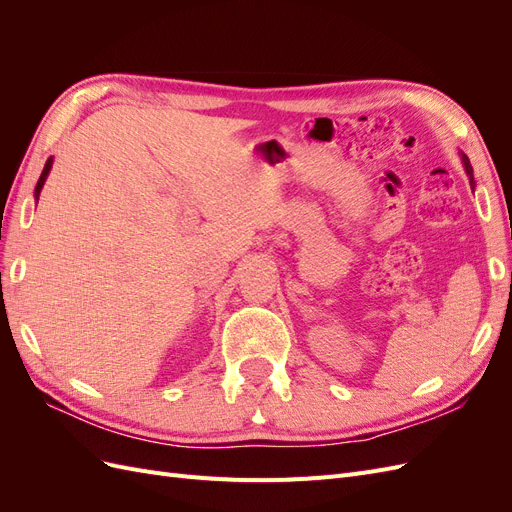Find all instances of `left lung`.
Instances as JSON below:
<instances>
[{"label":"left lung","instance_id":"1","mask_svg":"<svg viewBox=\"0 0 512 512\" xmlns=\"http://www.w3.org/2000/svg\"><path fill=\"white\" fill-rule=\"evenodd\" d=\"M461 162H463V166H466V173H468V177H470V185H472V188H474V175H472V164H470L468 156H463V153H461Z\"/></svg>","mask_w":512,"mask_h":512}]
</instances>
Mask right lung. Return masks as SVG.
<instances>
[{"instance_id":"1","label":"right lung","mask_w":512,"mask_h":512,"mask_svg":"<svg viewBox=\"0 0 512 512\" xmlns=\"http://www.w3.org/2000/svg\"><path fill=\"white\" fill-rule=\"evenodd\" d=\"M51 166H53V158L46 160V164H44V170H42V175H40V179H38V183H36V192H34L36 200H38V196H40V190H42V185H44L46 177H49V173H51Z\"/></svg>"}]
</instances>
